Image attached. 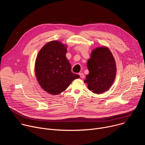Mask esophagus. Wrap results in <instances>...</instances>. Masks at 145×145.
<instances>
[{
  "label": "esophagus",
  "instance_id": "obj_1",
  "mask_svg": "<svg viewBox=\"0 0 145 145\" xmlns=\"http://www.w3.org/2000/svg\"><path fill=\"white\" fill-rule=\"evenodd\" d=\"M78 74L80 75V77H81V78H83L84 77V73H79V74Z\"/></svg>",
  "mask_w": 145,
  "mask_h": 145
}]
</instances>
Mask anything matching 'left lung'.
<instances>
[{
  "mask_svg": "<svg viewBox=\"0 0 145 145\" xmlns=\"http://www.w3.org/2000/svg\"><path fill=\"white\" fill-rule=\"evenodd\" d=\"M88 59L87 68L89 74L84 82L95 93L100 94L107 91L115 80L116 68L115 59L106 47L94 49Z\"/></svg>",
  "mask_w": 145,
  "mask_h": 145,
  "instance_id": "1",
  "label": "left lung"
}]
</instances>
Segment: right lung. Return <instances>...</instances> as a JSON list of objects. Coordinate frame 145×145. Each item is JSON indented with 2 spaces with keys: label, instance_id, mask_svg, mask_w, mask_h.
Instances as JSON below:
<instances>
[{
  "label": "right lung",
  "instance_id": "add662e5",
  "mask_svg": "<svg viewBox=\"0 0 145 145\" xmlns=\"http://www.w3.org/2000/svg\"><path fill=\"white\" fill-rule=\"evenodd\" d=\"M65 45L59 41L49 42L39 52L35 72L39 85L52 95L65 91L71 82L80 77L71 71V66L66 57Z\"/></svg>",
  "mask_w": 145,
  "mask_h": 145
}]
</instances>
